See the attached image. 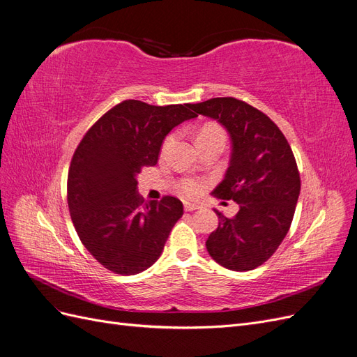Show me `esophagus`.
<instances>
[{
    "label": "esophagus",
    "instance_id": "1",
    "mask_svg": "<svg viewBox=\"0 0 357 357\" xmlns=\"http://www.w3.org/2000/svg\"><path fill=\"white\" fill-rule=\"evenodd\" d=\"M198 208H199V205L195 202H185V211H193Z\"/></svg>",
    "mask_w": 357,
    "mask_h": 357
}]
</instances>
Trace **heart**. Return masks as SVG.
<instances>
[{
	"mask_svg": "<svg viewBox=\"0 0 357 357\" xmlns=\"http://www.w3.org/2000/svg\"><path fill=\"white\" fill-rule=\"evenodd\" d=\"M214 138H223L225 139L223 128L219 126V125H215V123H207L199 129L197 142L199 143V142H205V139H214ZM171 142H172V135L165 138L162 149H167ZM177 189H178L181 195H185L188 198H195V197H199L201 193L204 192L205 181L201 180V178H195V177H183L177 181Z\"/></svg>",
	"mask_w": 357,
	"mask_h": 357,
	"instance_id": "heart-1",
	"label": "heart"
}]
</instances>
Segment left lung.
<instances>
[{
    "label": "left lung",
    "instance_id": "8db88e82",
    "mask_svg": "<svg viewBox=\"0 0 357 357\" xmlns=\"http://www.w3.org/2000/svg\"><path fill=\"white\" fill-rule=\"evenodd\" d=\"M190 109L228 131L229 167L213 193L240 205L231 219L215 210L219 226L205 245L222 266L252 271L275 253L294 220L301 192L294 152L271 119L241 100L211 98Z\"/></svg>",
    "mask_w": 357,
    "mask_h": 357
}]
</instances>
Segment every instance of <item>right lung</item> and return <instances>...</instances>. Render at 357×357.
Here are the masks:
<instances>
[{
	"instance_id": "right-lung-1",
	"label": "right lung",
	"mask_w": 357,
	"mask_h": 357,
	"mask_svg": "<svg viewBox=\"0 0 357 357\" xmlns=\"http://www.w3.org/2000/svg\"><path fill=\"white\" fill-rule=\"evenodd\" d=\"M190 105L122 101L75 149L67 181L71 220L88 252L114 274L134 275L152 266L183 215V204L174 197H139L137 174L156 165L172 128L197 117Z\"/></svg>"
}]
</instances>
